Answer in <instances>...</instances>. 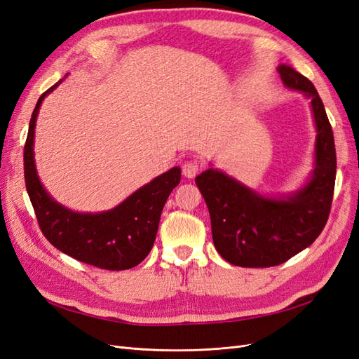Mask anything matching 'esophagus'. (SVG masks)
Masks as SVG:
<instances>
[{
  "mask_svg": "<svg viewBox=\"0 0 359 359\" xmlns=\"http://www.w3.org/2000/svg\"><path fill=\"white\" fill-rule=\"evenodd\" d=\"M199 172V166L196 161H186L182 165V175L186 178H194Z\"/></svg>",
  "mask_w": 359,
  "mask_h": 359,
  "instance_id": "esophagus-1",
  "label": "esophagus"
}]
</instances>
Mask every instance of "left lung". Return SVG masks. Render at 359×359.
Returning a JSON list of instances; mask_svg holds the SVG:
<instances>
[{
  "label": "left lung",
  "mask_w": 359,
  "mask_h": 359,
  "mask_svg": "<svg viewBox=\"0 0 359 359\" xmlns=\"http://www.w3.org/2000/svg\"><path fill=\"white\" fill-rule=\"evenodd\" d=\"M285 86L310 100L316 139L313 170L289 193L264 194L224 170L208 168L196 184L208 206L212 241L227 262L266 268L307 248L327 224L335 184V145L325 106L314 85L287 64L277 67Z\"/></svg>",
  "instance_id": "left-lung-1"
}]
</instances>
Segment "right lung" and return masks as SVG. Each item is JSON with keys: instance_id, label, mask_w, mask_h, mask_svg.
<instances>
[{"instance_id": "add662e5", "label": "right lung", "mask_w": 359, "mask_h": 359, "mask_svg": "<svg viewBox=\"0 0 359 359\" xmlns=\"http://www.w3.org/2000/svg\"><path fill=\"white\" fill-rule=\"evenodd\" d=\"M62 81L40 95L29 119L24 149L27 190L40 229L53 247L83 264L109 271L133 268L154 245L163 206L180 184L181 168L161 173L107 211H73L57 202L40 181L34 137L41 103Z\"/></svg>"}]
</instances>
